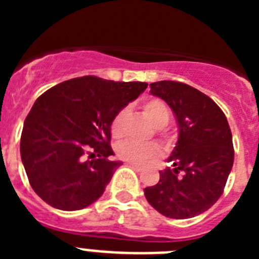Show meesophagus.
<instances>
[{
    "instance_id": "34e87169",
    "label": "esophagus",
    "mask_w": 259,
    "mask_h": 259,
    "mask_svg": "<svg viewBox=\"0 0 259 259\" xmlns=\"http://www.w3.org/2000/svg\"><path fill=\"white\" fill-rule=\"evenodd\" d=\"M130 166H132L136 171H143L144 170V167L140 166V164H137V163H128Z\"/></svg>"
}]
</instances>
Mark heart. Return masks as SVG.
<instances>
[{"mask_svg":"<svg viewBox=\"0 0 259 259\" xmlns=\"http://www.w3.org/2000/svg\"><path fill=\"white\" fill-rule=\"evenodd\" d=\"M141 110H143L144 115L148 118V120L155 127L157 134L161 135L162 139L168 143L170 137L163 130V127L168 123V119H170V110L167 105L159 98H149L143 102ZM125 116H127L125 110H120L111 120L110 134L114 139H120L124 135ZM116 154L120 159L130 162V163H146V162H152L161 157L162 149L157 143L137 144L134 141H124L118 145Z\"/></svg>","mask_w":259,"mask_h":259,"instance_id":"heart-1","label":"heart"}]
</instances>
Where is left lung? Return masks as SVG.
Wrapping results in <instances>:
<instances>
[{
	"label": "left lung",
	"mask_w": 259,
	"mask_h": 259,
	"mask_svg": "<svg viewBox=\"0 0 259 259\" xmlns=\"http://www.w3.org/2000/svg\"><path fill=\"white\" fill-rule=\"evenodd\" d=\"M150 93L172 109L179 139L159 182L144 189L148 202L167 218L187 219L209 210L222 196L233 164L231 128L221 107L198 89L171 80Z\"/></svg>",
	"instance_id": "1"
}]
</instances>
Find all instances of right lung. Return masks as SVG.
<instances>
[{
	"instance_id": "obj_1",
	"label": "right lung",
	"mask_w": 259,
	"mask_h": 259,
	"mask_svg": "<svg viewBox=\"0 0 259 259\" xmlns=\"http://www.w3.org/2000/svg\"><path fill=\"white\" fill-rule=\"evenodd\" d=\"M146 87L88 75L66 80L36 100L23 125L20 155L38 197L66 211L101 197L122 164L109 159L111 120Z\"/></svg>"
}]
</instances>
